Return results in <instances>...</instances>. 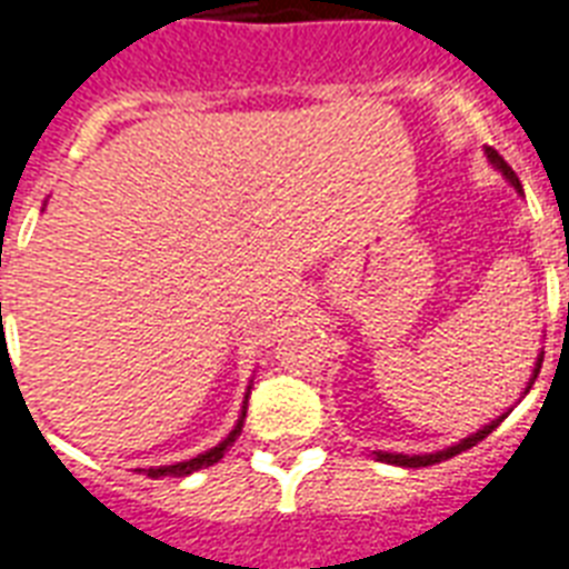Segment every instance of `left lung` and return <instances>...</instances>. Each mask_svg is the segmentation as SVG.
<instances>
[{"mask_svg":"<svg viewBox=\"0 0 569 569\" xmlns=\"http://www.w3.org/2000/svg\"><path fill=\"white\" fill-rule=\"evenodd\" d=\"M485 151H488V157H491V163L497 166V169H500V172L511 180V183H515L517 192H523V189H520V178H517V174H515V169H511V166L506 163V160H502V157L497 154V151H493V149H485ZM540 362H543V357L538 359V368H535L532 377H538ZM529 389H532V386H529ZM502 418H506V415H502ZM502 418H500V420H502ZM500 420H491L488 427L479 429V432H473V436H470V438H465L461 445L447 447V450L429 452V456H403V452H377V459H380V461H389V465H400V468H427V465H436V461L452 459V456H459L461 450H470V447H477L479 441H482V438H488V436H491V432H493V429L500 427Z\"/></svg>","mask_w":569,"mask_h":569,"instance_id":"1","label":"left lung"}]
</instances>
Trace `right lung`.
<instances>
[{
	"instance_id": "obj_1",
	"label": "right lung",
	"mask_w": 569,
	"mask_h": 569,
	"mask_svg": "<svg viewBox=\"0 0 569 569\" xmlns=\"http://www.w3.org/2000/svg\"><path fill=\"white\" fill-rule=\"evenodd\" d=\"M242 418H244V415H242ZM239 432H242V420H239L237 429H233V432H230V436L224 438V441H221L219 447H212V450L201 452L198 459L178 461V465H169V468H151V470H149V477H154V479H157V477H187V473H192V470L210 468V465H216V461H219L221 456H224V450H228V447L233 445V441H237Z\"/></svg>"
}]
</instances>
